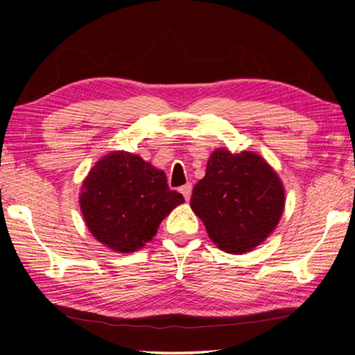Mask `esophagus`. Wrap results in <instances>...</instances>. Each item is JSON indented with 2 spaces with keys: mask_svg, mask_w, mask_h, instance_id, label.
I'll return each instance as SVG.
<instances>
[{
  "mask_svg": "<svg viewBox=\"0 0 355 355\" xmlns=\"http://www.w3.org/2000/svg\"><path fill=\"white\" fill-rule=\"evenodd\" d=\"M180 192H182V194H183L184 200L188 202V200L191 199V194H192V184H191V183H186V184H183L182 188H180Z\"/></svg>",
  "mask_w": 355,
  "mask_h": 355,
  "instance_id": "34e87169",
  "label": "esophagus"
}]
</instances>
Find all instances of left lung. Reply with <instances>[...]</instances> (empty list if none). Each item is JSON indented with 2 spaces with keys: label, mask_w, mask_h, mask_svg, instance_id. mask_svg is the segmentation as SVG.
Segmentation results:
<instances>
[{
  "label": "left lung",
  "mask_w": 355,
  "mask_h": 355,
  "mask_svg": "<svg viewBox=\"0 0 355 355\" xmlns=\"http://www.w3.org/2000/svg\"><path fill=\"white\" fill-rule=\"evenodd\" d=\"M191 208L220 250L244 254L277 227L285 208V189L260 155L216 148L205 177L192 189Z\"/></svg>",
  "instance_id": "1"
}]
</instances>
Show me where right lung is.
<instances>
[{
	"label": "right lung",
	"instance_id": "1",
	"mask_svg": "<svg viewBox=\"0 0 355 355\" xmlns=\"http://www.w3.org/2000/svg\"><path fill=\"white\" fill-rule=\"evenodd\" d=\"M183 196L172 191L166 173L139 155L111 152L84 178L80 207L84 222L101 244L122 254L139 250Z\"/></svg>",
	"mask_w": 355,
	"mask_h": 355
}]
</instances>
